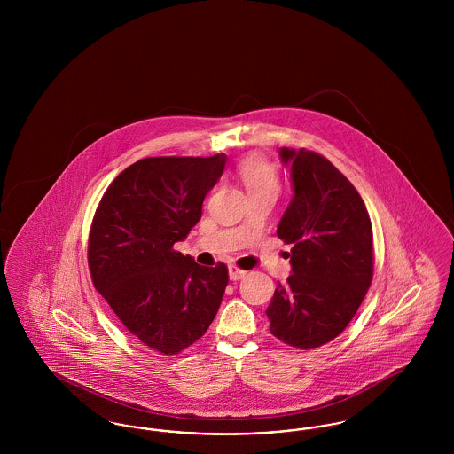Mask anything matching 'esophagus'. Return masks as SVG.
Segmentation results:
<instances>
[{
	"mask_svg": "<svg viewBox=\"0 0 454 454\" xmlns=\"http://www.w3.org/2000/svg\"><path fill=\"white\" fill-rule=\"evenodd\" d=\"M228 272H230V279L231 281H239V279H243L245 278V270H241V269H238L235 265H231L230 269H228Z\"/></svg>",
	"mask_w": 454,
	"mask_h": 454,
	"instance_id": "obj_1",
	"label": "esophagus"
}]
</instances>
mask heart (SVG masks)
I'll return each mask as SVG.
<instances>
[{"label":"heart","instance_id":"1","mask_svg":"<svg viewBox=\"0 0 454 454\" xmlns=\"http://www.w3.org/2000/svg\"><path fill=\"white\" fill-rule=\"evenodd\" d=\"M238 175L247 189V194H272L278 197L281 182L278 172L260 156H248L238 165Z\"/></svg>","mask_w":454,"mask_h":454}]
</instances>
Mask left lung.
Instances as JSON below:
<instances>
[{
	"label": "left lung",
	"mask_w": 454,
	"mask_h": 454,
	"mask_svg": "<svg viewBox=\"0 0 454 454\" xmlns=\"http://www.w3.org/2000/svg\"><path fill=\"white\" fill-rule=\"evenodd\" d=\"M293 197L278 237L293 243L291 276L267 308L270 333L287 346L315 348L344 332L372 279V228L354 185L326 158L279 150Z\"/></svg>",
	"instance_id": "obj_1"
}]
</instances>
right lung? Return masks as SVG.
I'll return each instance as SVG.
<instances>
[{
	"mask_svg": "<svg viewBox=\"0 0 454 454\" xmlns=\"http://www.w3.org/2000/svg\"><path fill=\"white\" fill-rule=\"evenodd\" d=\"M226 154L145 158L121 173L93 217L88 263L95 289L152 350L192 346L216 317L228 269L202 267L173 250L202 216Z\"/></svg>",
	"mask_w": 454,
	"mask_h": 454,
	"instance_id": "right-lung-1",
	"label": "right lung"
}]
</instances>
